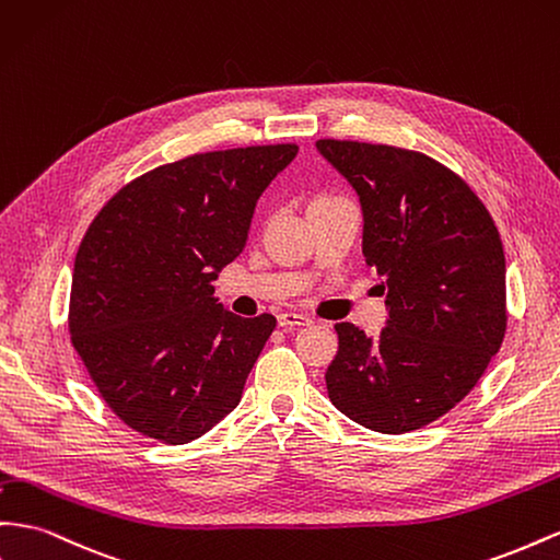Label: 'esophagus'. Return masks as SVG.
Returning <instances> with one entry per match:
<instances>
[{
    "label": "esophagus",
    "instance_id": "esophagus-1",
    "mask_svg": "<svg viewBox=\"0 0 560 560\" xmlns=\"http://www.w3.org/2000/svg\"><path fill=\"white\" fill-rule=\"evenodd\" d=\"M313 320L306 315V313H299V311H282L278 315V325L280 327H304V325H311Z\"/></svg>",
    "mask_w": 560,
    "mask_h": 560
}]
</instances>
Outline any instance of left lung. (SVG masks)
<instances>
[{
  "mask_svg": "<svg viewBox=\"0 0 560 560\" xmlns=\"http://www.w3.org/2000/svg\"><path fill=\"white\" fill-rule=\"evenodd\" d=\"M320 155L355 188L362 254L386 292L372 339L337 323L329 400L360 427L407 433L462 402L506 331V264L490 211L433 158L382 143L320 139Z\"/></svg>",
  "mask_w": 560,
  "mask_h": 560,
  "instance_id": "obj_1",
  "label": "left lung"
}]
</instances>
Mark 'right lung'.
Masks as SVG:
<instances>
[{
    "label": "right lung",
    "instance_id": "1",
    "mask_svg": "<svg viewBox=\"0 0 560 560\" xmlns=\"http://www.w3.org/2000/svg\"><path fill=\"white\" fill-rule=\"evenodd\" d=\"M294 143L190 155L129 180L74 256L68 329L105 405L184 445L235 410L276 317H240L214 282L245 249L256 200Z\"/></svg>",
    "mask_w": 560,
    "mask_h": 560
}]
</instances>
